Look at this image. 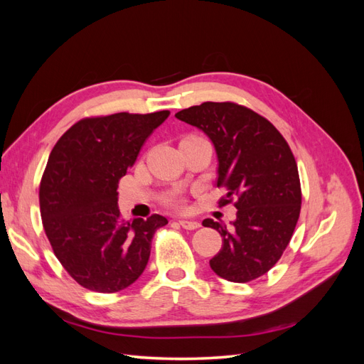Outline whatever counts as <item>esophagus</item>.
Returning a JSON list of instances; mask_svg holds the SVG:
<instances>
[{"instance_id": "obj_1", "label": "esophagus", "mask_w": 364, "mask_h": 364, "mask_svg": "<svg viewBox=\"0 0 364 364\" xmlns=\"http://www.w3.org/2000/svg\"><path fill=\"white\" fill-rule=\"evenodd\" d=\"M179 225L186 230H194L200 228V223L196 222V220H179Z\"/></svg>"}]
</instances>
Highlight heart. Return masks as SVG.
<instances>
[{
  "label": "heart",
  "instance_id": "heart-1",
  "mask_svg": "<svg viewBox=\"0 0 364 364\" xmlns=\"http://www.w3.org/2000/svg\"><path fill=\"white\" fill-rule=\"evenodd\" d=\"M167 203L168 205H178V199H176V197H168V199H167Z\"/></svg>",
  "mask_w": 364,
  "mask_h": 364
}]
</instances>
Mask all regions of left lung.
<instances>
[{
	"instance_id": "1",
	"label": "left lung",
	"mask_w": 364,
	"mask_h": 364,
	"mask_svg": "<svg viewBox=\"0 0 364 364\" xmlns=\"http://www.w3.org/2000/svg\"><path fill=\"white\" fill-rule=\"evenodd\" d=\"M211 139L218 161L217 186L237 197V218L225 223L203 220L218 230L222 249L209 261L232 282H249L267 273L289 246L301 213V182L287 141L270 121L235 103L206 102L176 114Z\"/></svg>"
}]
</instances>
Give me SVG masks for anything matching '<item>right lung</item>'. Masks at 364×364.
Listing matches in <instances>:
<instances>
[{"instance_id": "add662e5", "label": "right lung", "mask_w": 364, "mask_h": 364, "mask_svg": "<svg viewBox=\"0 0 364 364\" xmlns=\"http://www.w3.org/2000/svg\"><path fill=\"white\" fill-rule=\"evenodd\" d=\"M168 115L85 118L50 153L39 186L42 225L63 269L87 290L115 293L134 284L147 266L156 229L168 223L159 214L126 222L117 191L142 144Z\"/></svg>"}]
</instances>
